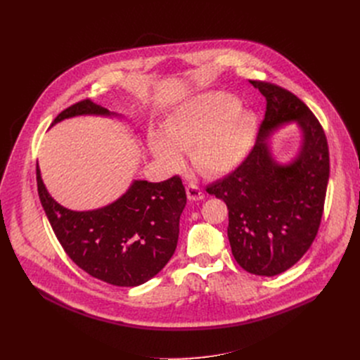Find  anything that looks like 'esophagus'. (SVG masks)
<instances>
[{"label": "esophagus", "instance_id": "esophagus-1", "mask_svg": "<svg viewBox=\"0 0 360 360\" xmlns=\"http://www.w3.org/2000/svg\"><path fill=\"white\" fill-rule=\"evenodd\" d=\"M186 197L190 201H200V200L204 198V193L198 185L188 184L186 185Z\"/></svg>", "mask_w": 360, "mask_h": 360}]
</instances>
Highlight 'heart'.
I'll use <instances>...</instances> for the list:
<instances>
[{
  "label": "heart",
  "instance_id": "heart-1",
  "mask_svg": "<svg viewBox=\"0 0 360 360\" xmlns=\"http://www.w3.org/2000/svg\"><path fill=\"white\" fill-rule=\"evenodd\" d=\"M258 115L239 105L231 93L204 91L170 110L160 132H150L148 147L156 160L169 170L182 166V150L190 148L200 172L217 176L243 163L252 148Z\"/></svg>",
  "mask_w": 360,
  "mask_h": 360
}]
</instances>
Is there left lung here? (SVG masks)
<instances>
[{"label":"left lung","instance_id":"left-lung-1","mask_svg":"<svg viewBox=\"0 0 360 360\" xmlns=\"http://www.w3.org/2000/svg\"><path fill=\"white\" fill-rule=\"evenodd\" d=\"M267 101L257 143L231 175L207 186L228 205V238L239 266L251 274L277 276L290 269L314 242L323 217L330 176L324 129L289 90L250 82ZM296 122L302 132L297 156L278 164L268 143L276 130Z\"/></svg>","mask_w":360,"mask_h":360}]
</instances>
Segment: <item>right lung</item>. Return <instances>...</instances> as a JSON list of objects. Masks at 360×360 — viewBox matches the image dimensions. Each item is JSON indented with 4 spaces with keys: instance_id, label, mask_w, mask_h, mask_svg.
<instances>
[{
    "instance_id": "right-lung-1",
    "label": "right lung",
    "mask_w": 360,
    "mask_h": 360,
    "mask_svg": "<svg viewBox=\"0 0 360 360\" xmlns=\"http://www.w3.org/2000/svg\"><path fill=\"white\" fill-rule=\"evenodd\" d=\"M120 117L90 99L74 103L56 117ZM37 193L67 255L91 277L113 286L134 288L153 278L174 255L186 194L179 176L163 182L137 179L113 202L96 210L74 212L48 193L36 166Z\"/></svg>"
}]
</instances>
